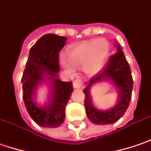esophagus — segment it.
<instances>
[{"mask_svg": "<svg viewBox=\"0 0 151 151\" xmlns=\"http://www.w3.org/2000/svg\"><path fill=\"white\" fill-rule=\"evenodd\" d=\"M73 85V88H81L83 86V82L80 79H76L74 80Z\"/></svg>", "mask_w": 151, "mask_h": 151, "instance_id": "obj_1", "label": "esophagus"}]
</instances>
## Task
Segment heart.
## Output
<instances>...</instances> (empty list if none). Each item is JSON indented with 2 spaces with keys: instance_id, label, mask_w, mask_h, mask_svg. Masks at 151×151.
Returning a JSON list of instances; mask_svg holds the SVG:
<instances>
[{
  "instance_id": "b5f03b06",
  "label": "heart",
  "mask_w": 151,
  "mask_h": 151,
  "mask_svg": "<svg viewBox=\"0 0 151 151\" xmlns=\"http://www.w3.org/2000/svg\"><path fill=\"white\" fill-rule=\"evenodd\" d=\"M109 53V45L104 40H91L78 43L68 51V60L62 56L60 58L63 66L73 71V66H83L88 74H95L101 68Z\"/></svg>"
}]
</instances>
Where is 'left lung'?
I'll return each mask as SVG.
<instances>
[{
	"label": "left lung",
	"mask_w": 151,
	"mask_h": 151,
	"mask_svg": "<svg viewBox=\"0 0 151 151\" xmlns=\"http://www.w3.org/2000/svg\"><path fill=\"white\" fill-rule=\"evenodd\" d=\"M103 79H110L118 87L119 91V99L114 106L107 109H101L92 103L89 95L90 86ZM133 78L130 67L123 51L117 45L116 52L111 56L107 65L100 73L95 76L86 88L83 89L85 95L84 106L89 121L95 124H110L119 120L126 112L132 98Z\"/></svg>",
	"instance_id": "left-lung-1"
}]
</instances>
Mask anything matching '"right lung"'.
Wrapping results in <instances>:
<instances>
[{
  "mask_svg": "<svg viewBox=\"0 0 151 151\" xmlns=\"http://www.w3.org/2000/svg\"><path fill=\"white\" fill-rule=\"evenodd\" d=\"M67 39L54 34L43 35L30 49L22 77L23 99L27 111L38 125L57 128L65 119V109L73 91L71 81L64 82L58 75L59 52ZM49 80L47 96L37 95V87Z\"/></svg>",
  "mask_w": 151,
  "mask_h": 151,
  "instance_id": "obj_1",
  "label": "right lung"
}]
</instances>
